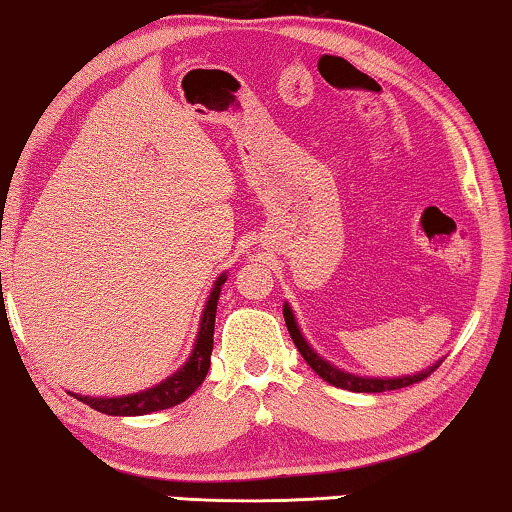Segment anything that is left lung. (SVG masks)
I'll list each match as a JSON object with an SVG mask.
<instances>
[{
	"instance_id": "obj_1",
	"label": "left lung",
	"mask_w": 512,
	"mask_h": 512,
	"mask_svg": "<svg viewBox=\"0 0 512 512\" xmlns=\"http://www.w3.org/2000/svg\"><path fill=\"white\" fill-rule=\"evenodd\" d=\"M284 318H286V328L291 332V339L293 344L298 346V351L302 353V358L307 360V365L314 369V372L321 376L323 381H328L330 385H335V388H342V390H351V392H385V390H399V388H406V385H413L422 379H427L429 374L434 372L436 367L441 365L443 360H436L434 365H429L427 369H422V372L416 374H406V376H360V374H351L346 372V369H339L332 365L330 360H325L318 355L314 348L309 346V342L302 335L300 325H298V318H295L293 309L288 302H284Z\"/></svg>"
}]
</instances>
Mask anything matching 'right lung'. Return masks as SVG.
<instances>
[{
	"label": "right lung",
	"mask_w": 512,
	"mask_h": 512,
	"mask_svg": "<svg viewBox=\"0 0 512 512\" xmlns=\"http://www.w3.org/2000/svg\"><path fill=\"white\" fill-rule=\"evenodd\" d=\"M226 279L228 274L221 272L217 281H214L212 291L207 295V302L203 307L201 323H198L194 348H191L187 362H184L175 374L166 376L164 381L152 385V388L133 392V395L87 397L78 395V392H71V395L80 399L83 404L92 406L94 411L106 413V416H145V413L164 411L170 409V406L184 402V399H187L191 392H196L198 385L205 381L207 369H210V355L214 344V316H217V302L221 295V286L226 284Z\"/></svg>",
	"instance_id": "right-lung-1"
}]
</instances>
